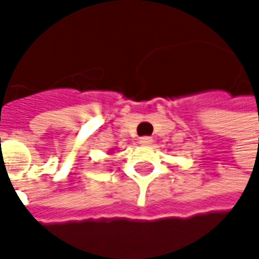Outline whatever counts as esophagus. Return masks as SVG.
<instances>
[{
  "label": "esophagus",
  "instance_id": "34e87169",
  "mask_svg": "<svg viewBox=\"0 0 259 259\" xmlns=\"http://www.w3.org/2000/svg\"><path fill=\"white\" fill-rule=\"evenodd\" d=\"M152 137H150V136H144V137H140V144H143V146H148V144H151L152 143Z\"/></svg>",
  "mask_w": 259,
  "mask_h": 259
}]
</instances>
